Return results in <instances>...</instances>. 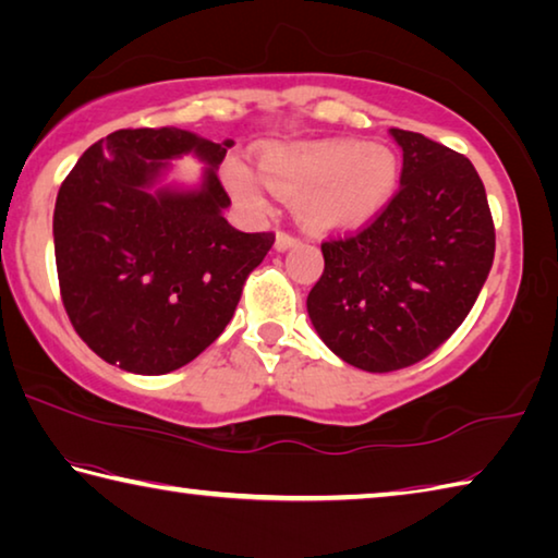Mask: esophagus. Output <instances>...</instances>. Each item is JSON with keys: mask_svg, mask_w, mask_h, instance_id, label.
I'll return each mask as SVG.
<instances>
[{"mask_svg": "<svg viewBox=\"0 0 558 558\" xmlns=\"http://www.w3.org/2000/svg\"><path fill=\"white\" fill-rule=\"evenodd\" d=\"M292 245H298V239H292V235L290 233H278L276 235V251H288V248H292Z\"/></svg>", "mask_w": 558, "mask_h": 558, "instance_id": "esophagus-1", "label": "esophagus"}]
</instances>
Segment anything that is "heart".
Here are the masks:
<instances>
[{
	"instance_id": "b5f03b06",
	"label": "heart",
	"mask_w": 558,
	"mask_h": 558,
	"mask_svg": "<svg viewBox=\"0 0 558 558\" xmlns=\"http://www.w3.org/2000/svg\"><path fill=\"white\" fill-rule=\"evenodd\" d=\"M256 169L272 192L295 196L302 221L323 231H349L372 221L399 182L393 149L354 140L270 145L258 155ZM223 182L245 209L266 211L263 186L239 159L226 162Z\"/></svg>"
}]
</instances>
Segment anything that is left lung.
<instances>
[{
	"mask_svg": "<svg viewBox=\"0 0 558 558\" xmlns=\"http://www.w3.org/2000/svg\"><path fill=\"white\" fill-rule=\"evenodd\" d=\"M401 186L364 231L323 243L307 295L319 339L364 372H396L438 349L475 305L495 258L483 179L468 157L409 130Z\"/></svg>",
	"mask_w": 558,
	"mask_h": 558,
	"instance_id": "left-lung-1",
	"label": "left lung"
}]
</instances>
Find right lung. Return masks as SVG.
I'll list each match as a JSON object with an SVG mask.
<instances>
[{
	"label": "right lung",
	"mask_w": 558,
	"mask_h": 558,
	"mask_svg": "<svg viewBox=\"0 0 558 558\" xmlns=\"http://www.w3.org/2000/svg\"><path fill=\"white\" fill-rule=\"evenodd\" d=\"M233 140L179 128L110 132L56 196L53 248L63 307L93 352L122 372L159 376L192 362L231 323L248 272L276 235L223 219L219 165ZM205 165L196 185L173 159Z\"/></svg>",
	"instance_id": "obj_1"
}]
</instances>
